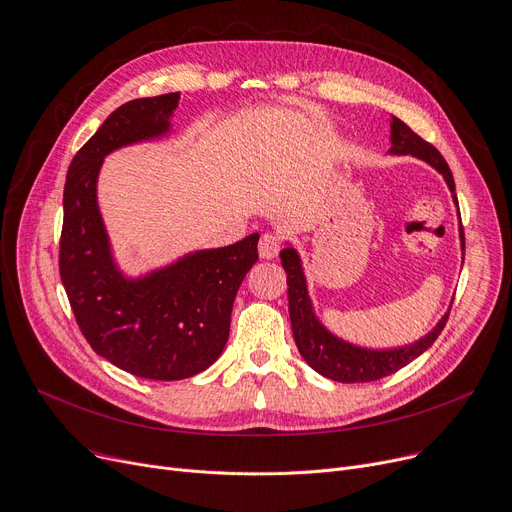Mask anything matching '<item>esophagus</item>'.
Returning a JSON list of instances; mask_svg holds the SVG:
<instances>
[{
  "mask_svg": "<svg viewBox=\"0 0 512 512\" xmlns=\"http://www.w3.org/2000/svg\"><path fill=\"white\" fill-rule=\"evenodd\" d=\"M258 252H260V258H264V260L277 258L281 252V237L277 233H264L260 237Z\"/></svg>",
  "mask_w": 512,
  "mask_h": 512,
  "instance_id": "34e87169",
  "label": "esophagus"
}]
</instances>
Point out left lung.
I'll use <instances>...</instances> for the list:
<instances>
[{"label": "left lung", "mask_w": 512, "mask_h": 512, "mask_svg": "<svg viewBox=\"0 0 512 512\" xmlns=\"http://www.w3.org/2000/svg\"><path fill=\"white\" fill-rule=\"evenodd\" d=\"M390 155H411L430 163L438 173H442L444 182L453 194L455 204V179L450 173L444 157L438 153V148L430 142L419 138L405 122L399 117L390 119ZM461 219V213H459ZM459 237H461V250L465 258V233L463 225H459ZM281 262L287 273V295H289V318L293 328L295 345L302 353V357L308 362L312 370L322 374L324 378L337 380V382H374L384 376H390L411 364L415 357L422 355L426 349L432 347V343L442 333V328L448 320V312L440 318V322L430 330L426 337L419 341L397 347V349H366L357 347L353 343H347L339 337H335L330 330L318 320L312 299L308 295V283L304 275L302 258L295 252V248L287 246L281 250Z\"/></svg>", "instance_id": "8db88e82"}]
</instances>
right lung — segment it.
Wrapping results in <instances>:
<instances>
[{"label": "right lung", "mask_w": 512, "mask_h": 512, "mask_svg": "<svg viewBox=\"0 0 512 512\" xmlns=\"http://www.w3.org/2000/svg\"><path fill=\"white\" fill-rule=\"evenodd\" d=\"M179 93L117 107L70 163L59 275L84 339L107 362L148 380H184L215 364L229 339L233 299L258 260V233L190 252L130 279L117 268L97 202L103 159L171 130Z\"/></svg>", "instance_id": "add662e5"}]
</instances>
